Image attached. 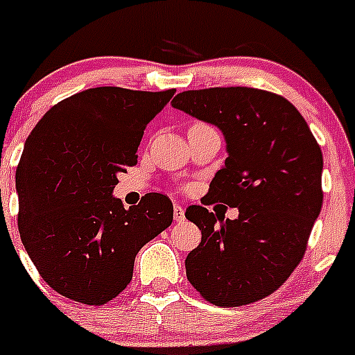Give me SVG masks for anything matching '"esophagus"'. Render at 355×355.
Segmentation results:
<instances>
[{"instance_id":"34e87169","label":"esophagus","mask_w":355,"mask_h":355,"mask_svg":"<svg viewBox=\"0 0 355 355\" xmlns=\"http://www.w3.org/2000/svg\"><path fill=\"white\" fill-rule=\"evenodd\" d=\"M174 220L175 222L184 220V208L181 205H174Z\"/></svg>"}]
</instances>
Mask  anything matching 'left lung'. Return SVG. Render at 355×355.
<instances>
[{
	"instance_id": "obj_1",
	"label": "left lung",
	"mask_w": 355,
	"mask_h": 355,
	"mask_svg": "<svg viewBox=\"0 0 355 355\" xmlns=\"http://www.w3.org/2000/svg\"><path fill=\"white\" fill-rule=\"evenodd\" d=\"M172 106L222 131L227 158L208 196L238 208L229 220L188 206L184 216L202 233L184 259L188 281L220 307L265 299L300 263L322 209L320 146L299 110L265 90H187Z\"/></svg>"
}]
</instances>
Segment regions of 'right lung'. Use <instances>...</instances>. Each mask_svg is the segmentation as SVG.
<instances>
[{
  "mask_svg": "<svg viewBox=\"0 0 355 355\" xmlns=\"http://www.w3.org/2000/svg\"><path fill=\"white\" fill-rule=\"evenodd\" d=\"M174 92L83 90L48 110L26 139L15 172L19 234L44 281L67 299H115L139 250L172 224L167 196L147 193L126 209L112 193Z\"/></svg>",
  "mask_w": 355,
  "mask_h": 355,
  "instance_id": "obj_1",
  "label": "right lung"
}]
</instances>
